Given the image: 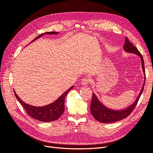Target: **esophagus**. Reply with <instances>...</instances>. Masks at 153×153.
I'll list each match as a JSON object with an SVG mask.
<instances>
[{
	"instance_id": "esophagus-1",
	"label": "esophagus",
	"mask_w": 153,
	"mask_h": 153,
	"mask_svg": "<svg viewBox=\"0 0 153 153\" xmlns=\"http://www.w3.org/2000/svg\"><path fill=\"white\" fill-rule=\"evenodd\" d=\"M91 78L89 76H86V77L83 78L82 82H81V84L83 85H87L91 82Z\"/></svg>"
}]
</instances>
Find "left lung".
<instances>
[{"instance_id": "8db88e82", "label": "left lung", "mask_w": 153, "mask_h": 153, "mask_svg": "<svg viewBox=\"0 0 153 153\" xmlns=\"http://www.w3.org/2000/svg\"><path fill=\"white\" fill-rule=\"evenodd\" d=\"M123 48L126 52L135 54L140 57L141 59L142 71L143 72V74H144V81H143V84L140 91V93L138 94L137 99L135 100V101H134L132 104L128 106V107L122 110H112L107 108L98 100V97L96 96V95L94 93H92V98L91 104V112L92 115V116H93L97 121L101 123H114L121 121V120L127 117L128 115L132 112V111L134 110V108H135V106L137 105L138 101L139 100L143 90V87H144L146 80V74L144 68V62H143V59L142 55L135 46H133L130 42H129L127 38L125 39V43L124 45Z\"/></svg>"}]
</instances>
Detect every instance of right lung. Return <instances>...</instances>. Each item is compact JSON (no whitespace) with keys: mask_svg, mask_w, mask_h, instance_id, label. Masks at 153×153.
<instances>
[{"mask_svg":"<svg viewBox=\"0 0 153 153\" xmlns=\"http://www.w3.org/2000/svg\"><path fill=\"white\" fill-rule=\"evenodd\" d=\"M59 34L58 32H47L44 34H41L38 37L32 40V41H35L36 39L41 38L44 34ZM74 86L71 87L70 88L64 93L59 96V98L53 101V103L49 105H45L43 106H35L30 105L27 103H25L24 101H23L16 94V92L14 91L15 95L17 98L18 101H19L20 104L23 106V107L25 110L26 112L31 117L34 119L38 120V121L41 122H52L54 121L55 120H57L61 116L64 112V100H65L67 94L71 90Z\"/></svg>","mask_w":153,"mask_h":153,"instance_id":"add662e5","label":"right lung"}]
</instances>
